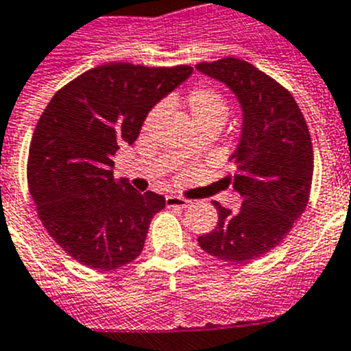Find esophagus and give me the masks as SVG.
Returning <instances> with one entry per match:
<instances>
[{"instance_id": "34e87169", "label": "esophagus", "mask_w": 351, "mask_h": 351, "mask_svg": "<svg viewBox=\"0 0 351 351\" xmlns=\"http://www.w3.org/2000/svg\"><path fill=\"white\" fill-rule=\"evenodd\" d=\"M166 205L169 206V208H187V206L191 205V201L180 196H167Z\"/></svg>"}]
</instances>
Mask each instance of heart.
<instances>
[{
    "instance_id": "obj_1",
    "label": "heart",
    "mask_w": 351,
    "mask_h": 351,
    "mask_svg": "<svg viewBox=\"0 0 351 351\" xmlns=\"http://www.w3.org/2000/svg\"><path fill=\"white\" fill-rule=\"evenodd\" d=\"M185 106H187V111L196 129L197 127H205V125H217L221 129V125L226 121L228 114H230V106H228L226 99L217 90L208 86L193 88L185 97ZM160 111H162L160 106L152 109L148 112V117H146L145 123H143V129H150L158 114H160ZM187 155L189 150L178 152L180 158L187 157Z\"/></svg>"
}]
</instances>
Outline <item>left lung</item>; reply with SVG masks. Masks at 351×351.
Masks as SVG:
<instances>
[{
    "mask_svg": "<svg viewBox=\"0 0 351 351\" xmlns=\"http://www.w3.org/2000/svg\"><path fill=\"white\" fill-rule=\"evenodd\" d=\"M196 69L233 91L243 112L242 136L222 178L242 196L239 212L213 203L215 230L197 239L222 261L245 263L277 247L306 210L313 184V145L293 95L276 79L239 58Z\"/></svg>",
    "mask_w": 351,
    "mask_h": 351,
    "instance_id": "8db88e82",
    "label": "left lung"
}]
</instances>
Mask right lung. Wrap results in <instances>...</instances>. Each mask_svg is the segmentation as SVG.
Here are the masks:
<instances>
[{
	"label": "right lung",
	"mask_w": 351,
	"mask_h": 351,
	"mask_svg": "<svg viewBox=\"0 0 351 351\" xmlns=\"http://www.w3.org/2000/svg\"><path fill=\"white\" fill-rule=\"evenodd\" d=\"M193 66L108 63L54 93L33 132L28 187L54 242L75 261L114 270L141 254L166 197L112 176V155L132 145L155 104Z\"/></svg>",
	"instance_id": "right-lung-1"
}]
</instances>
